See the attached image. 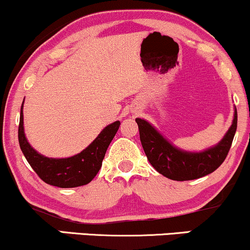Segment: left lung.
<instances>
[{
	"label": "left lung",
	"mask_w": 250,
	"mask_h": 250,
	"mask_svg": "<svg viewBox=\"0 0 250 250\" xmlns=\"http://www.w3.org/2000/svg\"><path fill=\"white\" fill-rule=\"evenodd\" d=\"M140 140L148 161L163 176L174 181L200 179L213 173L225 161L237 128V111L223 139L202 151H187L177 148L154 127L151 123L137 117Z\"/></svg>",
	"instance_id": "obj_1"
}]
</instances>
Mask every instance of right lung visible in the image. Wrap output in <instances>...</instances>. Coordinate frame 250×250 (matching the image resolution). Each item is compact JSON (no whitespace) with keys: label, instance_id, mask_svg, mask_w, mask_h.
<instances>
[{"label":"right lung","instance_id":"right-lung-1","mask_svg":"<svg viewBox=\"0 0 250 250\" xmlns=\"http://www.w3.org/2000/svg\"><path fill=\"white\" fill-rule=\"evenodd\" d=\"M24 102V101H23ZM121 122L108 125L81 153L64 159H53L37 153L24 134L23 103L20 114L19 143L22 153L41 180L60 188H75L88 185L101 169L105 151L119 130Z\"/></svg>","mask_w":250,"mask_h":250}]
</instances>
